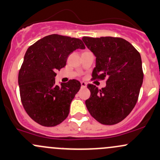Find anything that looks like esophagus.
<instances>
[{
    "instance_id": "esophagus-1",
    "label": "esophagus",
    "mask_w": 160,
    "mask_h": 160,
    "mask_svg": "<svg viewBox=\"0 0 160 160\" xmlns=\"http://www.w3.org/2000/svg\"><path fill=\"white\" fill-rule=\"evenodd\" d=\"M81 87L82 88H86L87 87V83L85 82H81Z\"/></svg>"
}]
</instances>
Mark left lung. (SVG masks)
Segmentation results:
<instances>
[{
  "label": "left lung",
  "instance_id": "left-lung-1",
  "mask_svg": "<svg viewBox=\"0 0 160 160\" xmlns=\"http://www.w3.org/2000/svg\"><path fill=\"white\" fill-rule=\"evenodd\" d=\"M96 56L92 80L106 79V87L88 84L90 97L86 106L97 122L112 125L122 122L134 108L143 83L139 52L125 39L118 37H83Z\"/></svg>",
  "mask_w": 160,
  "mask_h": 160
}]
</instances>
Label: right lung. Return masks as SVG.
I'll list each match as a JSON object with an SVG mask.
<instances>
[{"label": "right lung", "instance_id": "add662e5", "mask_svg": "<svg viewBox=\"0 0 160 160\" xmlns=\"http://www.w3.org/2000/svg\"><path fill=\"white\" fill-rule=\"evenodd\" d=\"M85 45L80 38L52 34L26 51L18 75L20 99L29 116L45 127H54L68 116L70 106L81 84L77 80L55 84L56 71L66 65L68 55Z\"/></svg>", "mask_w": 160, "mask_h": 160}]
</instances>
